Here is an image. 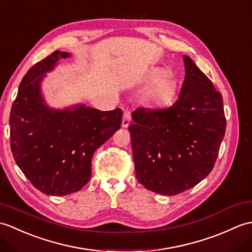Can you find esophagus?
Instances as JSON below:
<instances>
[{
    "mask_svg": "<svg viewBox=\"0 0 252 252\" xmlns=\"http://www.w3.org/2000/svg\"><path fill=\"white\" fill-rule=\"evenodd\" d=\"M130 121H131L130 115H128V113H125L124 114V119H122V122H121V126L124 127H127L128 125H130Z\"/></svg>",
    "mask_w": 252,
    "mask_h": 252,
    "instance_id": "obj_1",
    "label": "esophagus"
}]
</instances>
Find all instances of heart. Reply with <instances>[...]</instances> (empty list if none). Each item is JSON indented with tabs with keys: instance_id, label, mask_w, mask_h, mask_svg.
Segmentation results:
<instances>
[{
	"instance_id": "b5f03b06",
	"label": "heart",
	"mask_w": 252,
	"mask_h": 252,
	"mask_svg": "<svg viewBox=\"0 0 252 252\" xmlns=\"http://www.w3.org/2000/svg\"><path fill=\"white\" fill-rule=\"evenodd\" d=\"M167 76V72L163 68H156L150 74V78L153 81L158 83L153 90V97L158 103H164L167 98L173 95L174 86L167 80H163ZM160 83H159L158 81Z\"/></svg>"
}]
</instances>
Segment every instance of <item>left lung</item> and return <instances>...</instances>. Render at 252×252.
<instances>
[{
  "label": "left lung",
  "mask_w": 252,
  "mask_h": 252,
  "mask_svg": "<svg viewBox=\"0 0 252 252\" xmlns=\"http://www.w3.org/2000/svg\"><path fill=\"white\" fill-rule=\"evenodd\" d=\"M179 97L164 109L137 108L131 133L136 178L146 189L176 195L212 172L225 133L221 93L188 56Z\"/></svg>",
  "instance_id": "left-lung-1"
}]
</instances>
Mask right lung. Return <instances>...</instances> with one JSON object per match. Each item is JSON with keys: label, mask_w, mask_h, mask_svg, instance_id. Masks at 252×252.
<instances>
[{"label": "right lung", "mask_w": 252, "mask_h": 252, "mask_svg": "<svg viewBox=\"0 0 252 252\" xmlns=\"http://www.w3.org/2000/svg\"><path fill=\"white\" fill-rule=\"evenodd\" d=\"M68 52L56 50L22 78L9 116L14 159L31 184L47 195H67L90 180L94 151L120 128L122 110L109 112L76 104L51 108L42 81Z\"/></svg>", "instance_id": "add662e5"}]
</instances>
